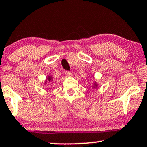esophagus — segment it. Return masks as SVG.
<instances>
[{"label":"esophagus","mask_w":147,"mask_h":147,"mask_svg":"<svg viewBox=\"0 0 147 147\" xmlns=\"http://www.w3.org/2000/svg\"><path fill=\"white\" fill-rule=\"evenodd\" d=\"M65 75L67 77H71L72 75V73L71 72H69V71H65Z\"/></svg>","instance_id":"1"}]
</instances>
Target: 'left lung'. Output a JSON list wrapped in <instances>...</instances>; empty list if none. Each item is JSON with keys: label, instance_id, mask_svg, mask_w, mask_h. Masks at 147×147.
<instances>
[{"label": "left lung", "instance_id": "left-lung-1", "mask_svg": "<svg viewBox=\"0 0 147 147\" xmlns=\"http://www.w3.org/2000/svg\"><path fill=\"white\" fill-rule=\"evenodd\" d=\"M98 86H99V84H98V83L96 81H94V82L92 83V89H97V88L98 87Z\"/></svg>", "mask_w": 147, "mask_h": 147}]
</instances>
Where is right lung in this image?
Listing matches in <instances>:
<instances>
[{"instance_id": "1", "label": "right lung", "mask_w": 147, "mask_h": 147, "mask_svg": "<svg viewBox=\"0 0 147 147\" xmlns=\"http://www.w3.org/2000/svg\"><path fill=\"white\" fill-rule=\"evenodd\" d=\"M52 81H53V78L52 77V75H47V78H46V80H44V85H47L48 83L51 82Z\"/></svg>"}]
</instances>
